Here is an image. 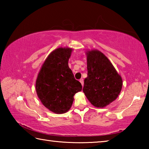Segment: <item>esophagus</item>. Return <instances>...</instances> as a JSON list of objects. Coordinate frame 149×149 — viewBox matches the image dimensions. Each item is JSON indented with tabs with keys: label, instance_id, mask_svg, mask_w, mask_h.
I'll list each match as a JSON object with an SVG mask.
<instances>
[{
	"label": "esophagus",
	"instance_id": "esophagus-1",
	"mask_svg": "<svg viewBox=\"0 0 149 149\" xmlns=\"http://www.w3.org/2000/svg\"><path fill=\"white\" fill-rule=\"evenodd\" d=\"M79 81H80V83H81V85H82V86H84V79H81L79 80Z\"/></svg>",
	"mask_w": 149,
	"mask_h": 149
}]
</instances>
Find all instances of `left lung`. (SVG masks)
Segmentation results:
<instances>
[{"instance_id": "left-lung-1", "label": "left lung", "mask_w": 149, "mask_h": 149, "mask_svg": "<svg viewBox=\"0 0 149 149\" xmlns=\"http://www.w3.org/2000/svg\"><path fill=\"white\" fill-rule=\"evenodd\" d=\"M87 77L83 91L95 107L103 108L118 97L122 79L107 57L97 50L88 51Z\"/></svg>"}]
</instances>
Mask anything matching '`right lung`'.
<instances>
[{"label":"right lung","instance_id":"right-lung-1","mask_svg":"<svg viewBox=\"0 0 149 149\" xmlns=\"http://www.w3.org/2000/svg\"><path fill=\"white\" fill-rule=\"evenodd\" d=\"M71 52L70 48L52 51L42 64L36 81L37 94L42 104L56 114L68 111L74 95L82 89L68 66Z\"/></svg>","mask_w":149,"mask_h":149}]
</instances>
